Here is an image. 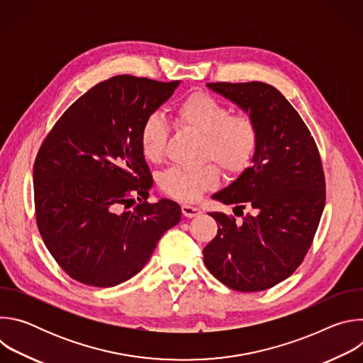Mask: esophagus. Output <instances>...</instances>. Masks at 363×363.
I'll use <instances>...</instances> for the list:
<instances>
[{"mask_svg": "<svg viewBox=\"0 0 363 363\" xmlns=\"http://www.w3.org/2000/svg\"><path fill=\"white\" fill-rule=\"evenodd\" d=\"M181 210H182L184 217H186V218H192V217H196V216L201 214V210L198 208V206H195V205L184 203V205L181 206Z\"/></svg>", "mask_w": 363, "mask_h": 363, "instance_id": "obj_1", "label": "esophagus"}]
</instances>
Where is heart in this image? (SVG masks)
I'll return each mask as SVG.
<instances>
[{
  "mask_svg": "<svg viewBox=\"0 0 363 363\" xmlns=\"http://www.w3.org/2000/svg\"><path fill=\"white\" fill-rule=\"evenodd\" d=\"M178 123L202 136L201 160L214 161L230 174L237 175L248 168L258 147V128L247 115L231 116L230 108L216 97L196 91L186 96L175 109ZM169 128L158 115H150L140 129V147L145 158L160 162L165 157ZM216 165L198 169L171 168L160 178L165 194L179 201H194L203 191L218 184Z\"/></svg>",
  "mask_w": 363,
  "mask_h": 363,
  "instance_id": "heart-1",
  "label": "heart"
}]
</instances>
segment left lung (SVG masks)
Returning a JSON list of instances; mask_svg holds the SVG:
<instances>
[{
    "label": "left lung",
    "mask_w": 363,
    "mask_h": 363,
    "mask_svg": "<svg viewBox=\"0 0 363 363\" xmlns=\"http://www.w3.org/2000/svg\"><path fill=\"white\" fill-rule=\"evenodd\" d=\"M258 128L251 167L213 199L234 205L241 223L224 213L216 238L203 248L210 273L237 291H262L290 277L301 264L326 202V184L313 136L287 99L262 82L208 83ZM250 213L244 216L242 210Z\"/></svg>",
    "instance_id": "left-lung-1"
}]
</instances>
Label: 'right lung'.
<instances>
[{
    "instance_id": "obj_1",
    "label": "right lung",
    "mask_w": 363,
    "mask_h": 363,
    "mask_svg": "<svg viewBox=\"0 0 363 363\" xmlns=\"http://www.w3.org/2000/svg\"><path fill=\"white\" fill-rule=\"evenodd\" d=\"M179 83L111 77L77 99L43 142L34 164L37 227L72 279L94 287L132 279L179 223L171 199L133 205L152 185L142 125Z\"/></svg>"
}]
</instances>
